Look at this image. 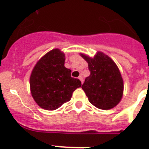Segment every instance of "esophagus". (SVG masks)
Masks as SVG:
<instances>
[{"mask_svg":"<svg viewBox=\"0 0 149 149\" xmlns=\"http://www.w3.org/2000/svg\"><path fill=\"white\" fill-rule=\"evenodd\" d=\"M78 79H79V80H80V81H81V84H83V83H84V79H83L82 76H80V77H78Z\"/></svg>","mask_w":149,"mask_h":149,"instance_id":"1","label":"esophagus"}]
</instances>
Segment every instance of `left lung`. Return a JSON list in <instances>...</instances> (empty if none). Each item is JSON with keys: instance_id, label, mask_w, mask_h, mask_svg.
<instances>
[{"instance_id": "1", "label": "left lung", "mask_w": 149, "mask_h": 149, "mask_svg": "<svg viewBox=\"0 0 149 149\" xmlns=\"http://www.w3.org/2000/svg\"><path fill=\"white\" fill-rule=\"evenodd\" d=\"M80 55L87 62L90 71L82 85L89 102L101 110L115 107L124 91L123 79L115 62L101 51H97L93 57L83 53Z\"/></svg>"}]
</instances>
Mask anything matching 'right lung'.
I'll return each mask as SVG.
<instances>
[{
	"instance_id": "1",
	"label": "right lung",
	"mask_w": 149,
	"mask_h": 149,
	"mask_svg": "<svg viewBox=\"0 0 149 149\" xmlns=\"http://www.w3.org/2000/svg\"><path fill=\"white\" fill-rule=\"evenodd\" d=\"M65 54L54 48L42 56L33 68L30 77V93L41 108L54 110L69 101L72 93L81 87L78 79L71 77L65 68Z\"/></svg>"
}]
</instances>
